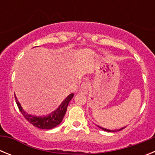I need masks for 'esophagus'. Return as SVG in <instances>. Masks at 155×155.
Listing matches in <instances>:
<instances>
[{"instance_id":"esophagus-1","label":"esophagus","mask_w":155,"mask_h":155,"mask_svg":"<svg viewBox=\"0 0 155 155\" xmlns=\"http://www.w3.org/2000/svg\"><path fill=\"white\" fill-rule=\"evenodd\" d=\"M88 87H89V83L87 81L83 82L81 85L80 91L82 93H87V90H88Z\"/></svg>"}]
</instances>
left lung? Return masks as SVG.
I'll list each match as a JSON object with an SVG mask.
<instances>
[{
	"instance_id": "1",
	"label": "left lung",
	"mask_w": 155,
	"mask_h": 155,
	"mask_svg": "<svg viewBox=\"0 0 155 155\" xmlns=\"http://www.w3.org/2000/svg\"><path fill=\"white\" fill-rule=\"evenodd\" d=\"M98 127H99L100 129H102V130H105V131H108V132H116V131H120V130H123V129L125 128V127H123V128L120 129V130H107V129H105V128H102V127H99V126H98Z\"/></svg>"
}]
</instances>
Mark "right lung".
<instances>
[{
	"label": "right lung",
	"mask_w": 155,
	"mask_h": 155,
	"mask_svg": "<svg viewBox=\"0 0 155 155\" xmlns=\"http://www.w3.org/2000/svg\"><path fill=\"white\" fill-rule=\"evenodd\" d=\"M73 97L74 94L72 93V94H71L67 97V98L62 102V104L60 105V107L57 110L54 111L53 113L50 114L49 116H42V117H41V116H31V115H29L27 113H25L22 109V108H21V105H20V103L18 101L16 96L15 98L16 103H17L19 110L21 113L22 116L26 119L27 121L29 122L30 124H32L34 127H37V128L43 129V130H50V129L56 127L62 122L63 118H64V115H65L66 112H67V108H68V104H69L70 101L72 99Z\"/></svg>",
	"instance_id": "1"
}]
</instances>
